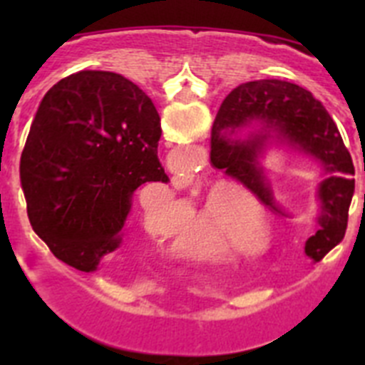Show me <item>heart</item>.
I'll use <instances>...</instances> for the list:
<instances>
[{"mask_svg":"<svg viewBox=\"0 0 365 365\" xmlns=\"http://www.w3.org/2000/svg\"><path fill=\"white\" fill-rule=\"evenodd\" d=\"M241 193H243L245 197H247V201L250 202L252 210L256 212L257 215H259V227H261V230L265 232V241L272 243V241H274V228L270 227V225H267V221H263L265 206L261 205V202L257 201L254 195H250V193L245 192V190L241 188L240 185H230V182H217V185L212 186V188L208 190V195H206V210L212 214V212L222 208V202H228V201H231L232 198H234L235 201L232 202V215L227 219V225H225V232H227L228 235L240 237L243 243H256V241L259 240V230L254 227L252 222L245 221L243 202L235 199L237 195H241ZM164 201L172 202V195H170V193H166ZM144 215H146V222H148V227H150V230L153 232V234H157V235H163L164 228H168V214H166V212L160 210V208H157V206H153V208H146V214H144ZM227 243L228 245H235L234 241L228 240V237H227ZM208 248H212V243H210V247H208Z\"/></svg>","mask_w":365,"mask_h":365,"instance_id":"obj_1","label":"heart"}]
</instances>
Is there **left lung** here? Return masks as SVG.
I'll list each match as a JSON object with an SVG mask.
<instances>
[{
  "label": "left lung",
  "instance_id": "obj_1",
  "mask_svg": "<svg viewBox=\"0 0 365 365\" xmlns=\"http://www.w3.org/2000/svg\"><path fill=\"white\" fill-rule=\"evenodd\" d=\"M243 130L249 133L245 135ZM270 144L298 150L320 166L316 197L322 228L305 243L307 256L320 261L346 235L354 192L353 159L333 117L311 91L276 78L235 87L214 120L210 159L282 215L287 214L274 199L261 166Z\"/></svg>",
  "mask_w": 365,
  "mask_h": 365
}]
</instances>
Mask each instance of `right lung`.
Returning <instances> with one entry per match:
<instances>
[{
  "mask_svg": "<svg viewBox=\"0 0 365 365\" xmlns=\"http://www.w3.org/2000/svg\"><path fill=\"white\" fill-rule=\"evenodd\" d=\"M163 130L150 96L109 71H80L51 87L25 143L19 177L32 230L82 272L124 237L133 193L166 182Z\"/></svg>",
  "mask_w": 365,
  "mask_h": 365,
  "instance_id": "add662e5",
  "label": "right lung"
}]
</instances>
